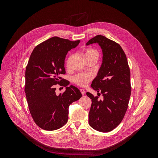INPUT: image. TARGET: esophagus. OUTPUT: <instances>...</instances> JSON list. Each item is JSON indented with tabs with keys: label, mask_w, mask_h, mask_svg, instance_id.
Segmentation results:
<instances>
[{
	"label": "esophagus",
	"mask_w": 158,
	"mask_h": 158,
	"mask_svg": "<svg viewBox=\"0 0 158 158\" xmlns=\"http://www.w3.org/2000/svg\"><path fill=\"white\" fill-rule=\"evenodd\" d=\"M80 91H81V94L82 95H84L85 94V90L84 89H80Z\"/></svg>",
	"instance_id": "1"
}]
</instances>
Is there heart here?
I'll use <instances>...</instances> for the list:
<instances>
[{"instance_id": "obj_1", "label": "heart", "mask_w": 158, "mask_h": 158, "mask_svg": "<svg viewBox=\"0 0 158 158\" xmlns=\"http://www.w3.org/2000/svg\"><path fill=\"white\" fill-rule=\"evenodd\" d=\"M84 57L91 55H96L98 56V52L96 50L92 48H87L84 51ZM93 78L91 73H81L74 77V81L78 85L86 86Z\"/></svg>"}]
</instances>
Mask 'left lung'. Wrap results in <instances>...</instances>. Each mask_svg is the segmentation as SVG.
<instances>
[{"label": "left lung", "mask_w": 158, "mask_h": 158, "mask_svg": "<svg viewBox=\"0 0 158 158\" xmlns=\"http://www.w3.org/2000/svg\"><path fill=\"white\" fill-rule=\"evenodd\" d=\"M98 43L102 49V63L91 87L102 94L99 100L89 93L91 99L89 123L93 129L102 132L111 131L122 121L126 112L131 93L130 69L126 56L120 45L105 36L98 35L87 45Z\"/></svg>", "instance_id": "1"}]
</instances>
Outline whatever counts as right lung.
Masks as SVG:
<instances>
[{"label":"right lung","instance_id":"add662e5","mask_svg":"<svg viewBox=\"0 0 158 158\" xmlns=\"http://www.w3.org/2000/svg\"><path fill=\"white\" fill-rule=\"evenodd\" d=\"M79 42L53 37L37 45L30 56L24 91L32 118L42 129L54 131L65 125L69 105L82 97L74 85L67 87L59 96L56 93V85L66 87L69 84L60 75L65 74V56Z\"/></svg>","mask_w":158,"mask_h":158}]
</instances>
